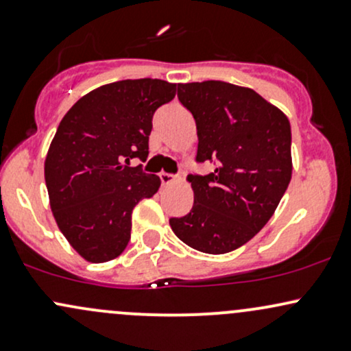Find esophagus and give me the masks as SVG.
<instances>
[{"label":"esophagus","mask_w":351,"mask_h":351,"mask_svg":"<svg viewBox=\"0 0 351 351\" xmlns=\"http://www.w3.org/2000/svg\"><path fill=\"white\" fill-rule=\"evenodd\" d=\"M158 176H160V181H162V184H170L176 178L175 175H171V173H167V171H162Z\"/></svg>","instance_id":"34e87169"}]
</instances>
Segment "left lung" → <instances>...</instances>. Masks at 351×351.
Wrapping results in <instances>:
<instances>
[{
    "label": "left lung",
    "mask_w": 351,
    "mask_h": 351,
    "mask_svg": "<svg viewBox=\"0 0 351 351\" xmlns=\"http://www.w3.org/2000/svg\"><path fill=\"white\" fill-rule=\"evenodd\" d=\"M178 99L195 117L196 163L208 175H189L195 203L170 226L189 247L226 254L265 226L291 183V123L252 88L206 80L178 84Z\"/></svg>",
    "instance_id": "obj_1"
}]
</instances>
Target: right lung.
<instances>
[{"label": "right lung", "mask_w": 351, "mask_h": 351, "mask_svg": "<svg viewBox=\"0 0 351 351\" xmlns=\"http://www.w3.org/2000/svg\"><path fill=\"white\" fill-rule=\"evenodd\" d=\"M175 94L167 80H119L88 92L60 120L44 178L60 232L88 263L125 251L132 211L158 191V176L128 165L147 160L153 115Z\"/></svg>", "instance_id": "right-lung-1"}]
</instances>
